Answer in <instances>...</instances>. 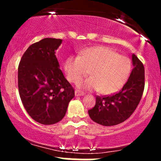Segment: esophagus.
I'll use <instances>...</instances> for the list:
<instances>
[{"mask_svg":"<svg viewBox=\"0 0 161 161\" xmlns=\"http://www.w3.org/2000/svg\"><path fill=\"white\" fill-rule=\"evenodd\" d=\"M84 92H81V91L79 90H75V95L76 96V97H81V96H84Z\"/></svg>","mask_w":161,"mask_h":161,"instance_id":"esophagus-1","label":"esophagus"}]
</instances>
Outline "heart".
Here are the masks:
<instances>
[{
    "mask_svg": "<svg viewBox=\"0 0 161 161\" xmlns=\"http://www.w3.org/2000/svg\"><path fill=\"white\" fill-rule=\"evenodd\" d=\"M131 64L127 57L104 46L92 47L80 51L79 55H71L64 62L67 78L76 82L89 74L92 77L78 83L80 88L100 90L105 95L118 92L129 78Z\"/></svg>",
    "mask_w": 161,
    "mask_h": 161,
    "instance_id": "heart-1",
    "label": "heart"
}]
</instances>
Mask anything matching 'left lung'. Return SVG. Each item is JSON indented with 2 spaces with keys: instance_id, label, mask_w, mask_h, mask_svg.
<instances>
[{
  "instance_id": "obj_1",
  "label": "left lung",
  "mask_w": 161,
  "mask_h": 161,
  "mask_svg": "<svg viewBox=\"0 0 161 161\" xmlns=\"http://www.w3.org/2000/svg\"><path fill=\"white\" fill-rule=\"evenodd\" d=\"M131 58L133 69L123 88L113 95L96 97L95 106L88 111L95 122L103 126L116 125L127 120L139 105L145 86V69L136 55Z\"/></svg>"
}]
</instances>
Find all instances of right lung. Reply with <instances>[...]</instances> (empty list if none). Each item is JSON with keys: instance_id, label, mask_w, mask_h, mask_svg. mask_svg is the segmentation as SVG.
Instances as JSON below:
<instances>
[{"instance_id": "right-lung-1", "label": "right lung", "mask_w": 161, "mask_h": 161, "mask_svg": "<svg viewBox=\"0 0 161 161\" xmlns=\"http://www.w3.org/2000/svg\"><path fill=\"white\" fill-rule=\"evenodd\" d=\"M61 39L44 38L30 45L18 69L21 100L33 120L53 125L65 115L75 90L64 78L55 56Z\"/></svg>"}]
</instances>
